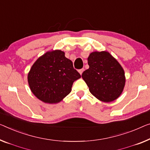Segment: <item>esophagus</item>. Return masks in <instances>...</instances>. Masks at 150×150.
<instances>
[{
  "instance_id": "34e87169",
  "label": "esophagus",
  "mask_w": 150,
  "mask_h": 150,
  "mask_svg": "<svg viewBox=\"0 0 150 150\" xmlns=\"http://www.w3.org/2000/svg\"><path fill=\"white\" fill-rule=\"evenodd\" d=\"M83 71H84V69H79V73H80V75H82V73H83Z\"/></svg>"
}]
</instances>
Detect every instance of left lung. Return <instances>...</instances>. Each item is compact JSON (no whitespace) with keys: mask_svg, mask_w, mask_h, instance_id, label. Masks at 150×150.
I'll list each match as a JSON object with an SVG mask.
<instances>
[{"mask_svg":"<svg viewBox=\"0 0 150 150\" xmlns=\"http://www.w3.org/2000/svg\"><path fill=\"white\" fill-rule=\"evenodd\" d=\"M88 61L89 67L81 76L91 94L104 102L117 99L125 85V71L119 62L106 51L91 52Z\"/></svg>","mask_w":150,"mask_h":150,"instance_id":"8db88e82","label":"left lung"}]
</instances>
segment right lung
Returning <instances> with one entry per match:
<instances>
[{"label": "right lung", "mask_w": 150, "mask_h": 150, "mask_svg": "<svg viewBox=\"0 0 150 150\" xmlns=\"http://www.w3.org/2000/svg\"><path fill=\"white\" fill-rule=\"evenodd\" d=\"M81 75L63 51L47 52L34 62L28 75L32 92L41 101L57 104L71 91L73 82Z\"/></svg>", "instance_id": "obj_1"}]
</instances>
